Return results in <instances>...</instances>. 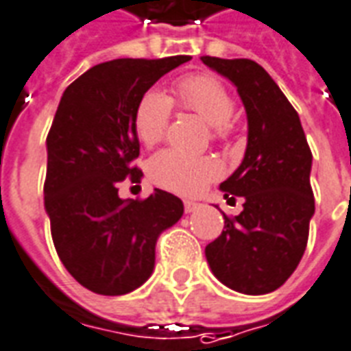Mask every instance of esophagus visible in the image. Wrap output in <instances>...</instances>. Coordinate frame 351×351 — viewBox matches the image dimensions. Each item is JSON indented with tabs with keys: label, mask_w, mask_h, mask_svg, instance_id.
Masks as SVG:
<instances>
[{
	"label": "esophagus",
	"mask_w": 351,
	"mask_h": 351,
	"mask_svg": "<svg viewBox=\"0 0 351 351\" xmlns=\"http://www.w3.org/2000/svg\"><path fill=\"white\" fill-rule=\"evenodd\" d=\"M199 205L196 204V202H185V213L186 215H191V213H194V210L197 209Z\"/></svg>",
	"instance_id": "34e87169"
}]
</instances>
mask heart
Listing matches in <instances>:
<instances>
[{
  "instance_id": "1",
  "label": "heart",
  "mask_w": 351,
  "mask_h": 351,
  "mask_svg": "<svg viewBox=\"0 0 351 351\" xmlns=\"http://www.w3.org/2000/svg\"><path fill=\"white\" fill-rule=\"evenodd\" d=\"M172 101L209 123L215 138L231 135L235 97L220 79L199 73L181 79L173 88V99L155 88L142 94L133 112V128L144 146H154L165 136L172 116ZM147 170L155 185L191 196L218 178L222 166L213 157H192L176 149H162L152 157Z\"/></svg>"
}]
</instances>
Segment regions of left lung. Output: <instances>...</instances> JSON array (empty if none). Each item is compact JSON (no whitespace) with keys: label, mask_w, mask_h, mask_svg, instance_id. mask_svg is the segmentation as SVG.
<instances>
[{"label":"left lung","mask_w":351,"mask_h":351,"mask_svg":"<svg viewBox=\"0 0 351 351\" xmlns=\"http://www.w3.org/2000/svg\"><path fill=\"white\" fill-rule=\"evenodd\" d=\"M239 90L247 116L241 166L220 189L244 199L235 218L223 215L222 235L205 257L223 285L242 294H268L291 278L309 239L315 196L311 154L300 116L276 81L255 60L202 57Z\"/></svg>","instance_id":"1"}]
</instances>
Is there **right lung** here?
<instances>
[{"instance_id": "right-lung-1", "label": "right lung", "mask_w": 351, "mask_h": 351, "mask_svg": "<svg viewBox=\"0 0 351 351\" xmlns=\"http://www.w3.org/2000/svg\"><path fill=\"white\" fill-rule=\"evenodd\" d=\"M186 60L189 55L101 62L60 97L46 141L44 205L62 265L96 294L138 289L154 272L159 235L183 216V202L170 192L122 199L118 186L142 178L133 128L138 99Z\"/></svg>"}]
</instances>
